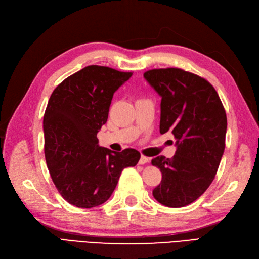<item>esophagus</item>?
I'll return each instance as SVG.
<instances>
[{
  "instance_id": "1",
  "label": "esophagus",
  "mask_w": 259,
  "mask_h": 259,
  "mask_svg": "<svg viewBox=\"0 0 259 259\" xmlns=\"http://www.w3.org/2000/svg\"><path fill=\"white\" fill-rule=\"evenodd\" d=\"M149 162H150V158H147V156H145V155L140 156V160H139L140 165H145V164H147Z\"/></svg>"
}]
</instances>
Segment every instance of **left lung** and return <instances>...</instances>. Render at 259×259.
<instances>
[{"instance_id": "1", "label": "left lung", "mask_w": 259, "mask_h": 259, "mask_svg": "<svg viewBox=\"0 0 259 259\" xmlns=\"http://www.w3.org/2000/svg\"><path fill=\"white\" fill-rule=\"evenodd\" d=\"M144 77L161 97L160 133L176 139L173 158L151 161L162 173L153 197L167 207H183L214 180L225 150L226 111L215 89L199 75L167 68L149 70Z\"/></svg>"}]
</instances>
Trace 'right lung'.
I'll return each instance as SVG.
<instances>
[{"mask_svg": "<svg viewBox=\"0 0 259 259\" xmlns=\"http://www.w3.org/2000/svg\"><path fill=\"white\" fill-rule=\"evenodd\" d=\"M132 75L89 66L62 81L50 97L43 119L46 164L61 197L76 207L105 203L122 170L140 159L135 149L115 152L100 147L97 138L113 94Z\"/></svg>", "mask_w": 259, "mask_h": 259, "instance_id": "obj_1", "label": "right lung"}]
</instances>
